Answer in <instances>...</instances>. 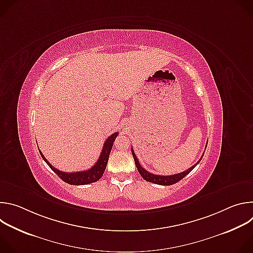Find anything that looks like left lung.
<instances>
[{"label":"left lung","mask_w":253,"mask_h":253,"mask_svg":"<svg viewBox=\"0 0 253 253\" xmlns=\"http://www.w3.org/2000/svg\"><path fill=\"white\" fill-rule=\"evenodd\" d=\"M131 152H132V155H133V158H134V161H135V165L140 173V175L142 176V178L144 180H146V181L148 182H152V183H155V184H159V185H165V186H169V185H172V184H175L177 183L178 181H180V180L183 179L187 174H189L193 169L194 167L201 161L203 155L201 156V158L198 160V162L196 164H194L192 167H190L189 169H187L186 171H183V172H180L178 174H174V175H165V176H162V175H156V174H152L150 172H148L147 170L144 169L140 163H139V160L137 159L134 151H133V148H131Z\"/></svg>","instance_id":"obj_1"}]
</instances>
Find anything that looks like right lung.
I'll list each match as a JSON object with an SVG mask.
<instances>
[{
	"instance_id": "obj_1",
	"label": "right lung",
	"mask_w": 253,
	"mask_h": 253,
	"mask_svg": "<svg viewBox=\"0 0 253 253\" xmlns=\"http://www.w3.org/2000/svg\"><path fill=\"white\" fill-rule=\"evenodd\" d=\"M117 135H118V132H115L106 139L98 161L95 163V165L92 168L85 170V171H79V172L60 171L57 168H55L52 164H50L49 161L42 154V152L40 150L39 151H40V154H41L42 158L44 159V161L63 180V181H65L66 183L71 184V185H86V184H90V183L98 181V180L102 177V175L106 169L108 159H109V155L112 150L113 144H114V141H115Z\"/></svg>"
}]
</instances>
